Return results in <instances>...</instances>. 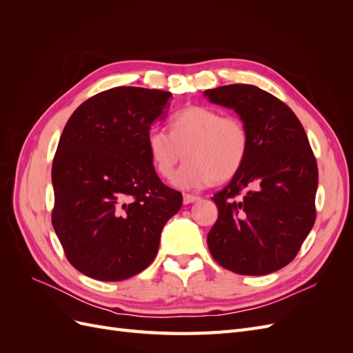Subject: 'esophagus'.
<instances>
[{"label": "esophagus", "mask_w": 353, "mask_h": 353, "mask_svg": "<svg viewBox=\"0 0 353 353\" xmlns=\"http://www.w3.org/2000/svg\"><path fill=\"white\" fill-rule=\"evenodd\" d=\"M197 200H200V197L199 196H193V194H184V199H183L184 205H191V203H194Z\"/></svg>", "instance_id": "obj_1"}]
</instances>
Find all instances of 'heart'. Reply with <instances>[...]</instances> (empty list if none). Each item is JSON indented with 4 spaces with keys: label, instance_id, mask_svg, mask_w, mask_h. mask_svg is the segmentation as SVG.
Returning <instances> with one entry per match:
<instances>
[{
    "label": "heart",
    "instance_id": "heart-1",
    "mask_svg": "<svg viewBox=\"0 0 353 353\" xmlns=\"http://www.w3.org/2000/svg\"><path fill=\"white\" fill-rule=\"evenodd\" d=\"M250 147L245 123L205 105H190L169 121V134L152 128L147 148L156 172L168 178L183 157L187 162L172 176L178 188H201L225 183L241 169Z\"/></svg>",
    "mask_w": 353,
    "mask_h": 353
}]
</instances>
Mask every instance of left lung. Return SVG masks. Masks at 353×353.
Wrapping results in <instances>:
<instances>
[{
    "mask_svg": "<svg viewBox=\"0 0 353 353\" xmlns=\"http://www.w3.org/2000/svg\"><path fill=\"white\" fill-rule=\"evenodd\" d=\"M205 97L236 112L250 135L241 169L212 197L210 254L241 275L279 271L296 258L316 215L318 166L306 132L287 104L254 85H225Z\"/></svg>",
    "mask_w": 353,
    "mask_h": 353,
    "instance_id": "left-lung-1",
    "label": "left lung"
}]
</instances>
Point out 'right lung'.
<instances>
[{
    "mask_svg": "<svg viewBox=\"0 0 353 353\" xmlns=\"http://www.w3.org/2000/svg\"><path fill=\"white\" fill-rule=\"evenodd\" d=\"M172 94L116 87L83 101L52 160L51 222L68 261L83 275L122 281L156 258L165 223L183 196L157 176L147 148L152 123Z\"/></svg>",
    "mask_w": 353,
    "mask_h": 353,
    "instance_id": "obj_1",
    "label": "right lung"
}]
</instances>
